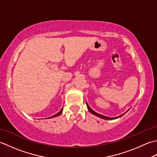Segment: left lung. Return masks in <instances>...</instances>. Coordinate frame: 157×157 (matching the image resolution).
<instances>
[{"label": "left lung", "instance_id": "8db88e82", "mask_svg": "<svg viewBox=\"0 0 157 157\" xmlns=\"http://www.w3.org/2000/svg\"><path fill=\"white\" fill-rule=\"evenodd\" d=\"M86 105H87V107H88V109L89 110V111L92 114H93V115H96V116H98V117H101V118H102V119H106V120H110V119H117V118H119V117H121V116H123V115L125 114V113H123V114H122V115H119V116H118V117H115V118H112V117H106V116H104V115H101V114H98V113H96L95 111H93V110L90 107V106H88V105L87 104V102H86Z\"/></svg>", "mask_w": 157, "mask_h": 157}]
</instances>
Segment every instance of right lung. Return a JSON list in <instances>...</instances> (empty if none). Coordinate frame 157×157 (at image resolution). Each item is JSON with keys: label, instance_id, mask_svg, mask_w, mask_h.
<instances>
[{"label": "right lung", "instance_id": "right-lung-1", "mask_svg": "<svg viewBox=\"0 0 157 157\" xmlns=\"http://www.w3.org/2000/svg\"><path fill=\"white\" fill-rule=\"evenodd\" d=\"M62 111H63V108L61 109V111H60L58 113H56V114H55V115H52V117H48V118H52V117H56V116H59V115H60L61 114V113H62Z\"/></svg>", "mask_w": 157, "mask_h": 157}]
</instances>
